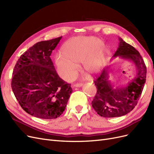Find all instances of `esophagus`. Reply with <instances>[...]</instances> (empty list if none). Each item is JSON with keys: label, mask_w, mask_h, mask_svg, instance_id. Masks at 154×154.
Wrapping results in <instances>:
<instances>
[{"label": "esophagus", "mask_w": 154, "mask_h": 154, "mask_svg": "<svg viewBox=\"0 0 154 154\" xmlns=\"http://www.w3.org/2000/svg\"><path fill=\"white\" fill-rule=\"evenodd\" d=\"M83 85V84L82 83H76V84L74 85V87H81Z\"/></svg>", "instance_id": "esophagus-1"}]
</instances>
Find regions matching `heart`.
<instances>
[{
  "instance_id": "heart-1",
  "label": "heart",
  "mask_w": 154,
  "mask_h": 154,
  "mask_svg": "<svg viewBox=\"0 0 154 154\" xmlns=\"http://www.w3.org/2000/svg\"><path fill=\"white\" fill-rule=\"evenodd\" d=\"M101 41L94 37H75L69 40L55 57L58 72L64 80L70 81L78 72V63L83 71L93 74L99 71L105 58Z\"/></svg>"
}]
</instances>
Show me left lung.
<instances>
[{
  "label": "left lung",
  "mask_w": 154,
  "mask_h": 154,
  "mask_svg": "<svg viewBox=\"0 0 154 154\" xmlns=\"http://www.w3.org/2000/svg\"><path fill=\"white\" fill-rule=\"evenodd\" d=\"M118 48L113 59L132 62L136 67V76L124 85L115 87L109 80L110 67H105L94 81L96 94L92 101V108L104 118L120 117L132 111L137 103L146 82V67L138 51L119 38Z\"/></svg>",
  "instance_id": "8db88e82"
}]
</instances>
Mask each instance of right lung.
<instances>
[{"label":"right lung","instance_id":"obj_1","mask_svg":"<svg viewBox=\"0 0 154 154\" xmlns=\"http://www.w3.org/2000/svg\"><path fill=\"white\" fill-rule=\"evenodd\" d=\"M61 38L35 44L20 56L13 70L14 94L22 108L36 118L59 117L72 92L71 85L58 76L50 58Z\"/></svg>","mask_w":154,"mask_h":154}]
</instances>
